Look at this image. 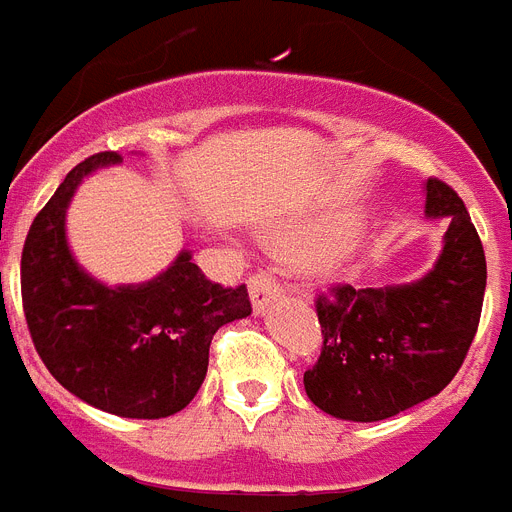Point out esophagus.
I'll return each mask as SVG.
<instances>
[{
  "label": "esophagus",
  "instance_id": "obj_1",
  "mask_svg": "<svg viewBox=\"0 0 512 512\" xmlns=\"http://www.w3.org/2000/svg\"><path fill=\"white\" fill-rule=\"evenodd\" d=\"M249 296H252V307H255L257 315L268 312L276 302H281L283 286L278 283L276 273L273 270H257L249 276Z\"/></svg>",
  "mask_w": 512,
  "mask_h": 512
}]
</instances>
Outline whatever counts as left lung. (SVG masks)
I'll use <instances>...</instances> for the list:
<instances>
[{"label": "left lung", "mask_w": 512, "mask_h": 512, "mask_svg": "<svg viewBox=\"0 0 512 512\" xmlns=\"http://www.w3.org/2000/svg\"><path fill=\"white\" fill-rule=\"evenodd\" d=\"M427 216L448 221L427 276L317 294L322 351L304 372V390L325 414L380 422L437 395L461 369L482 317L487 260L466 205L440 179L427 182Z\"/></svg>", "instance_id": "left-lung-1"}]
</instances>
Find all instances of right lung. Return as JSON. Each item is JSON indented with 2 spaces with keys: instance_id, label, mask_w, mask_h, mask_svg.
<instances>
[{
  "instance_id": "obj_1",
  "label": "right lung",
  "mask_w": 512,
  "mask_h": 512,
  "mask_svg": "<svg viewBox=\"0 0 512 512\" xmlns=\"http://www.w3.org/2000/svg\"><path fill=\"white\" fill-rule=\"evenodd\" d=\"M96 153L64 176L25 236L20 289L30 338L62 388L109 414L163 419L182 411L208 372L216 330L252 312L247 286L213 283L176 257L166 273L137 286L109 289L75 263L64 213L83 176L119 163Z\"/></svg>"
}]
</instances>
